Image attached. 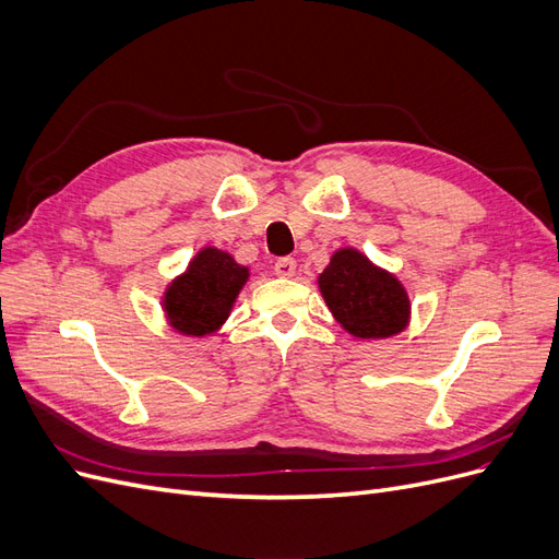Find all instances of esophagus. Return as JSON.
<instances>
[{
	"label": "esophagus",
	"instance_id": "34e87169",
	"mask_svg": "<svg viewBox=\"0 0 559 559\" xmlns=\"http://www.w3.org/2000/svg\"><path fill=\"white\" fill-rule=\"evenodd\" d=\"M275 275L277 277H294L296 275V261L292 257H282L275 261Z\"/></svg>",
	"mask_w": 559,
	"mask_h": 559
}]
</instances>
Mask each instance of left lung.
Instances as JSON below:
<instances>
[{
    "instance_id": "1",
    "label": "left lung",
    "mask_w": 559,
    "mask_h": 559,
    "mask_svg": "<svg viewBox=\"0 0 559 559\" xmlns=\"http://www.w3.org/2000/svg\"><path fill=\"white\" fill-rule=\"evenodd\" d=\"M331 314L354 337H392L411 321V298L359 249H337L317 280Z\"/></svg>"
}]
</instances>
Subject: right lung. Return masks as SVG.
Returning <instances> with one entry per match:
<instances>
[{
  "label": "right lung",
  "mask_w": 559,
  "mask_h": 559,
  "mask_svg": "<svg viewBox=\"0 0 559 559\" xmlns=\"http://www.w3.org/2000/svg\"><path fill=\"white\" fill-rule=\"evenodd\" d=\"M247 280L249 267L240 265L228 251L202 247L186 273L167 284L163 296L165 317L183 335L202 337L216 333Z\"/></svg>",
  "instance_id": "add662e5"
}]
</instances>
